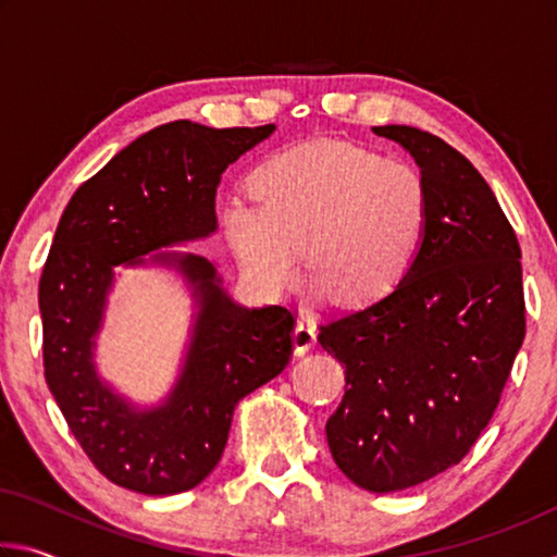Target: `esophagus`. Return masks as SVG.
Masks as SVG:
<instances>
[{"instance_id":"esophagus-1","label":"esophagus","mask_w":557,"mask_h":557,"mask_svg":"<svg viewBox=\"0 0 557 557\" xmlns=\"http://www.w3.org/2000/svg\"><path fill=\"white\" fill-rule=\"evenodd\" d=\"M292 342H295V354L305 356L309 348L317 344V329L309 322H297L295 334H292Z\"/></svg>"}]
</instances>
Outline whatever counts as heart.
I'll use <instances>...</instances> for the list:
<instances>
[{
	"instance_id": "1",
	"label": "heart",
	"mask_w": 557,
	"mask_h": 557,
	"mask_svg": "<svg viewBox=\"0 0 557 557\" xmlns=\"http://www.w3.org/2000/svg\"><path fill=\"white\" fill-rule=\"evenodd\" d=\"M256 199H233L223 228L245 272L265 289L295 280L307 243L312 289L338 305H373L408 277L425 240L430 199L403 162L344 143L270 154L250 176Z\"/></svg>"
}]
</instances>
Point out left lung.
<instances>
[{"label": "left lung", "mask_w": 557, "mask_h": 557, "mask_svg": "<svg viewBox=\"0 0 557 557\" xmlns=\"http://www.w3.org/2000/svg\"><path fill=\"white\" fill-rule=\"evenodd\" d=\"M420 166L430 219L398 287L319 326L346 373L326 422L338 469L366 492L418 486L459 465L502 400L525 336L521 248L465 154L408 125L373 127Z\"/></svg>", "instance_id": "1"}]
</instances>
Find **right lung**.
<instances>
[{"label": "right lung", "instance_id": "1", "mask_svg": "<svg viewBox=\"0 0 557 557\" xmlns=\"http://www.w3.org/2000/svg\"><path fill=\"white\" fill-rule=\"evenodd\" d=\"M272 132L191 120L149 129L78 186L55 228L39 282L44 375L83 451L129 492L169 496L201 484L223 455L235 405L292 358L287 307L245 309L225 295L213 262L157 252L149 260L182 272L199 307L172 393L137 410L92 361L115 268L211 235L221 174Z\"/></svg>", "mask_w": 557, "mask_h": 557}]
</instances>
